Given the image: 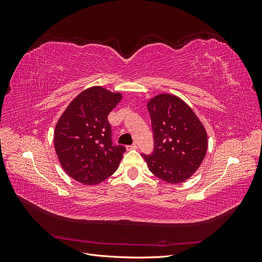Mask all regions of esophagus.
<instances>
[{
  "label": "esophagus",
  "instance_id": "34e87169",
  "mask_svg": "<svg viewBox=\"0 0 262 262\" xmlns=\"http://www.w3.org/2000/svg\"><path fill=\"white\" fill-rule=\"evenodd\" d=\"M137 148H138V145H137V144H133V145L126 146V149H128V150H131V149H137Z\"/></svg>",
  "mask_w": 262,
  "mask_h": 262
}]
</instances>
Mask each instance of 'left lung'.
I'll list each match as a JSON object with an SVG mask.
<instances>
[{
	"label": "left lung",
	"instance_id": "1",
	"mask_svg": "<svg viewBox=\"0 0 262 262\" xmlns=\"http://www.w3.org/2000/svg\"><path fill=\"white\" fill-rule=\"evenodd\" d=\"M155 147L142 155L149 171L167 184H180L199 169L208 150V133L187 102L162 93L147 100Z\"/></svg>",
	"mask_w": 262,
	"mask_h": 262
}]
</instances>
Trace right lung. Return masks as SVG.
Instances as JSON below:
<instances>
[{
    "mask_svg": "<svg viewBox=\"0 0 262 262\" xmlns=\"http://www.w3.org/2000/svg\"><path fill=\"white\" fill-rule=\"evenodd\" d=\"M122 94L92 86L70 102L57 122L54 149L62 168L83 185H98L120 164L125 147L113 145L108 115Z\"/></svg>",
    "mask_w": 262,
    "mask_h": 262,
    "instance_id": "right-lung-1",
    "label": "right lung"
}]
</instances>
